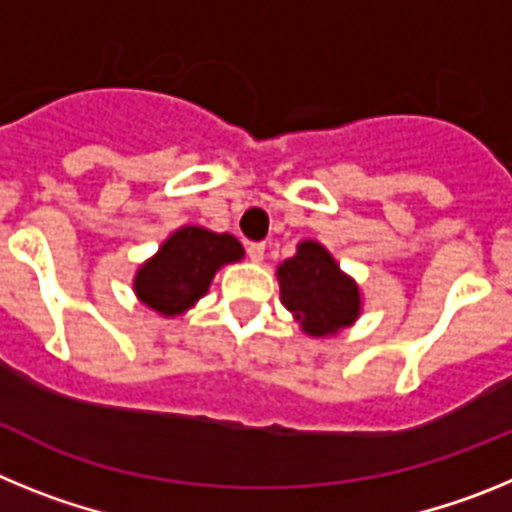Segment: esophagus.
Masks as SVG:
<instances>
[{"instance_id": "34e87169", "label": "esophagus", "mask_w": 512, "mask_h": 512, "mask_svg": "<svg viewBox=\"0 0 512 512\" xmlns=\"http://www.w3.org/2000/svg\"><path fill=\"white\" fill-rule=\"evenodd\" d=\"M264 251H266L264 243H259V241L246 243V253H248V259H251V261H261V259H264Z\"/></svg>"}]
</instances>
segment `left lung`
I'll list each match as a JSON object with an SVG mask.
<instances>
[{
  "label": "left lung",
  "instance_id": "1",
  "mask_svg": "<svg viewBox=\"0 0 512 512\" xmlns=\"http://www.w3.org/2000/svg\"><path fill=\"white\" fill-rule=\"evenodd\" d=\"M282 302L310 336H333L359 315V287L320 243L305 241L279 266Z\"/></svg>",
  "mask_w": 512,
  "mask_h": 512
}]
</instances>
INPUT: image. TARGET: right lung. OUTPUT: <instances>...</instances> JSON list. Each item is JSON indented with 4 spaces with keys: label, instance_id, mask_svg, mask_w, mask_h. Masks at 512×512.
<instances>
[{
    "label": "right lung",
    "instance_id": "right-lung-1",
    "mask_svg": "<svg viewBox=\"0 0 512 512\" xmlns=\"http://www.w3.org/2000/svg\"><path fill=\"white\" fill-rule=\"evenodd\" d=\"M243 246L228 233L182 228L135 277V292L161 315H182L210 287L215 271L238 261Z\"/></svg>",
    "mask_w": 512,
    "mask_h": 512
}]
</instances>
